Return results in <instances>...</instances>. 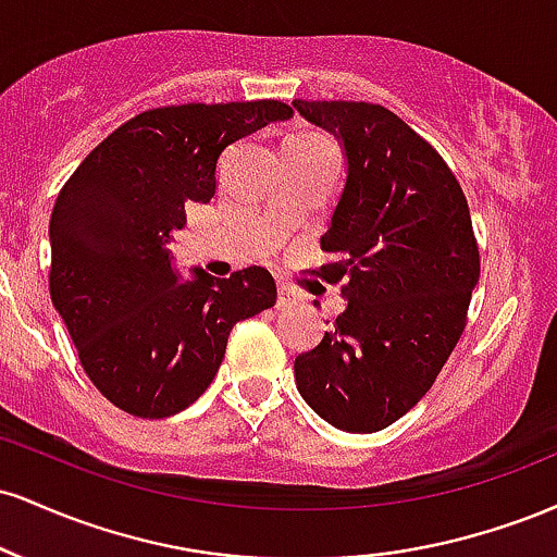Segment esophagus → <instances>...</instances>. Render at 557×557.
I'll return each instance as SVG.
<instances>
[{"mask_svg": "<svg viewBox=\"0 0 557 557\" xmlns=\"http://www.w3.org/2000/svg\"><path fill=\"white\" fill-rule=\"evenodd\" d=\"M304 296L293 287L290 283H285V280H277V306L280 309H290V306H298Z\"/></svg>", "mask_w": 557, "mask_h": 557, "instance_id": "1", "label": "esophagus"}]
</instances>
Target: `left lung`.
Listing matches in <instances>:
<instances>
[{"mask_svg": "<svg viewBox=\"0 0 557 557\" xmlns=\"http://www.w3.org/2000/svg\"><path fill=\"white\" fill-rule=\"evenodd\" d=\"M293 107L341 138L348 177L319 267L345 311L296 359L298 393L345 432H380L411 411L461 341L479 248L445 159L395 112L369 101Z\"/></svg>", "mask_w": 557, "mask_h": 557, "instance_id": "8db88e82", "label": "left lung"}]
</instances>
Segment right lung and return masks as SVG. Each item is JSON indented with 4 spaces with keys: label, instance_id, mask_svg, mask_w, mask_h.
<instances>
[{
    "label": "right lung",
    "instance_id": "obj_1",
    "mask_svg": "<svg viewBox=\"0 0 557 557\" xmlns=\"http://www.w3.org/2000/svg\"><path fill=\"white\" fill-rule=\"evenodd\" d=\"M293 117L277 99L140 112L78 164L57 196L49 293L88 380L140 419L181 413L212 385L235 324L272 309V274L181 280L170 243L209 203L222 151Z\"/></svg>",
    "mask_w": 557,
    "mask_h": 557
}]
</instances>
